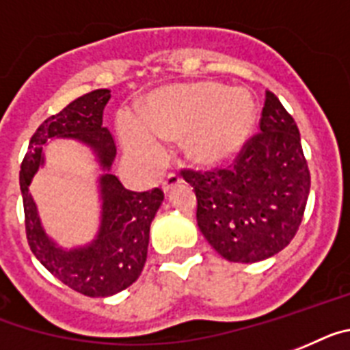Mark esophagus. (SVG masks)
<instances>
[{"label":"esophagus","instance_id":"obj_1","mask_svg":"<svg viewBox=\"0 0 350 350\" xmlns=\"http://www.w3.org/2000/svg\"><path fill=\"white\" fill-rule=\"evenodd\" d=\"M183 183V180H181L180 176L178 174H169L165 178V180L161 181V189H163V192H170V190L174 189V187H178V185Z\"/></svg>","mask_w":350,"mask_h":350}]
</instances>
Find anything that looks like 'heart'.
Instances as JSON below:
<instances>
[{"instance_id":"b5f03b06","label":"heart","mask_w":350,"mask_h":350,"mask_svg":"<svg viewBox=\"0 0 350 350\" xmlns=\"http://www.w3.org/2000/svg\"><path fill=\"white\" fill-rule=\"evenodd\" d=\"M256 120V105L243 89L217 81L158 89L139 113H120V142L131 157L158 165L163 142L185 139V154L201 167L226 163L247 142Z\"/></svg>"}]
</instances>
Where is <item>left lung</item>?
<instances>
[{"instance_id":"left-lung-1","label":"left lung","mask_w":350,"mask_h":350,"mask_svg":"<svg viewBox=\"0 0 350 350\" xmlns=\"http://www.w3.org/2000/svg\"><path fill=\"white\" fill-rule=\"evenodd\" d=\"M181 174L198 198L199 230L234 263H256L283 251L297 233L310 196L299 128L270 90L260 133L230 167Z\"/></svg>"}]
</instances>
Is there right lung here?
<instances>
[{
	"label": "right lung",
	"instance_id": "1",
	"mask_svg": "<svg viewBox=\"0 0 350 350\" xmlns=\"http://www.w3.org/2000/svg\"><path fill=\"white\" fill-rule=\"evenodd\" d=\"M110 96L108 89L92 90L44 120L31 137L19 172L31 252L62 283L89 297H110L139 280L148 258L149 228L163 201L160 189L131 192L110 172L117 149L110 131L103 128V110ZM51 138L85 143L103 170L98 180L102 198L98 234L80 248H60L45 233L29 193L31 180L43 165L42 148Z\"/></svg>",
	"mask_w": 350,
	"mask_h": 350
}]
</instances>
